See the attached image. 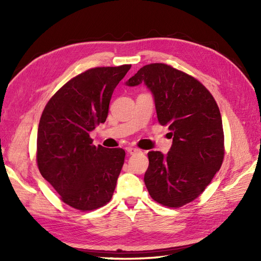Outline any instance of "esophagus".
Masks as SVG:
<instances>
[{"label": "esophagus", "instance_id": "obj_1", "mask_svg": "<svg viewBox=\"0 0 261 261\" xmlns=\"http://www.w3.org/2000/svg\"><path fill=\"white\" fill-rule=\"evenodd\" d=\"M125 150L127 151V153H130V154H135V153L140 152V149L135 148V147H126Z\"/></svg>", "mask_w": 261, "mask_h": 261}]
</instances>
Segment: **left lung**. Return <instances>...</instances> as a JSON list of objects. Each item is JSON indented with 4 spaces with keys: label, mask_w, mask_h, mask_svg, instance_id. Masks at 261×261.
I'll list each match as a JSON object with an SVG mask.
<instances>
[{
    "label": "left lung",
    "mask_w": 261,
    "mask_h": 261,
    "mask_svg": "<svg viewBox=\"0 0 261 261\" xmlns=\"http://www.w3.org/2000/svg\"><path fill=\"white\" fill-rule=\"evenodd\" d=\"M141 83L152 94L159 123L167 125L173 137L166 154L148 152L145 184L154 201L179 207L201 195L222 165V118L206 88L171 66H143L125 85Z\"/></svg>",
    "instance_id": "8db88e82"
}]
</instances>
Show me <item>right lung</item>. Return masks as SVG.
I'll list each match as a JSON object with an SVG mask.
<instances>
[{
  "instance_id": "right-lung-1",
  "label": "right lung",
  "mask_w": 261,
  "mask_h": 261,
  "mask_svg": "<svg viewBox=\"0 0 261 261\" xmlns=\"http://www.w3.org/2000/svg\"><path fill=\"white\" fill-rule=\"evenodd\" d=\"M130 68L88 69L66 83L43 110L37 135L38 168L71 207L95 210L112 198L125 151L94 146L90 132L107 120L114 88Z\"/></svg>"
}]
</instances>
